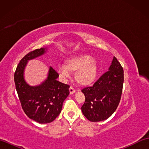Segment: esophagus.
Instances as JSON below:
<instances>
[{"instance_id":"1","label":"esophagus","mask_w":149,"mask_h":149,"mask_svg":"<svg viewBox=\"0 0 149 149\" xmlns=\"http://www.w3.org/2000/svg\"><path fill=\"white\" fill-rule=\"evenodd\" d=\"M69 90H70V94H73V93H74L75 92V90L72 86L70 87Z\"/></svg>"}]
</instances>
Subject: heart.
Masks as SVG:
<instances>
[{"label": "heart", "mask_w": 149, "mask_h": 149, "mask_svg": "<svg viewBox=\"0 0 149 149\" xmlns=\"http://www.w3.org/2000/svg\"><path fill=\"white\" fill-rule=\"evenodd\" d=\"M57 71L63 79L68 78L70 72H75V79L79 84L87 86L91 84L96 79L98 66L96 61L88 54H80L72 56L65 62L64 65H60Z\"/></svg>", "instance_id": "obj_1"}]
</instances>
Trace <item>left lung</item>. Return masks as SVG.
<instances>
[{"label": "left lung", "instance_id": "1", "mask_svg": "<svg viewBox=\"0 0 149 149\" xmlns=\"http://www.w3.org/2000/svg\"><path fill=\"white\" fill-rule=\"evenodd\" d=\"M123 84V70L114 57L109 70L100 76L93 86L81 90L85 102L81 110L91 122L106 120L115 111L121 99Z\"/></svg>", "mask_w": 149, "mask_h": 149}]
</instances>
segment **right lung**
<instances>
[{
  "label": "right lung",
  "instance_id": "1",
  "mask_svg": "<svg viewBox=\"0 0 149 149\" xmlns=\"http://www.w3.org/2000/svg\"><path fill=\"white\" fill-rule=\"evenodd\" d=\"M45 52L44 48L29 52L20 60L14 74L22 109L29 118L40 123L54 121L61 113L63 103L70 93V86L56 80L59 74L52 67L49 68L47 79L39 86H31L25 81L24 72L27 61Z\"/></svg>",
  "mask_w": 149,
  "mask_h": 149
}]
</instances>
